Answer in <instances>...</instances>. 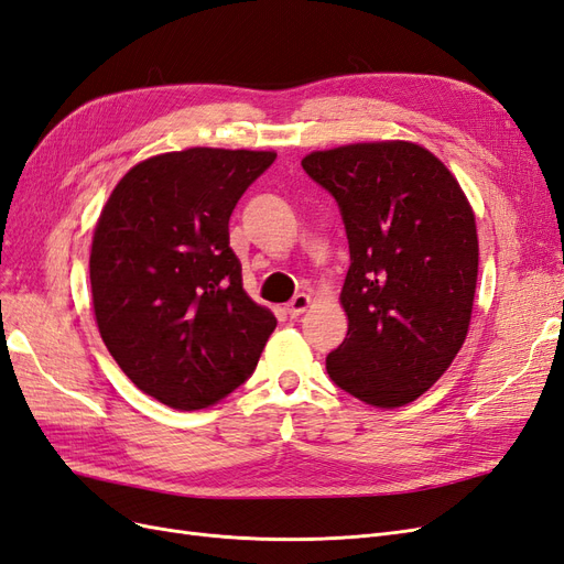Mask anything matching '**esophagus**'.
I'll use <instances>...</instances> for the list:
<instances>
[{
    "mask_svg": "<svg viewBox=\"0 0 564 564\" xmlns=\"http://www.w3.org/2000/svg\"><path fill=\"white\" fill-rule=\"evenodd\" d=\"M308 308H311V296L308 294H296L292 301H289L286 313H289V317H299Z\"/></svg>",
    "mask_w": 564,
    "mask_h": 564,
    "instance_id": "obj_1",
    "label": "esophagus"
}]
</instances>
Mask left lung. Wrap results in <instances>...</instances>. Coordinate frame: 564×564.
<instances>
[{"mask_svg": "<svg viewBox=\"0 0 564 564\" xmlns=\"http://www.w3.org/2000/svg\"><path fill=\"white\" fill-rule=\"evenodd\" d=\"M301 166L336 199L350 268L348 334L329 379L373 406H402L445 373L468 334L477 284L475 214L433 152L409 141L352 143Z\"/></svg>", "mask_w": 564, "mask_h": 564, "instance_id": "obj_1", "label": "left lung"}]
</instances>
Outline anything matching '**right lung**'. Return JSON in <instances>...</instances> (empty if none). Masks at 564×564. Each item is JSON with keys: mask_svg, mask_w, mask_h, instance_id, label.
Masks as SVG:
<instances>
[{"mask_svg": "<svg viewBox=\"0 0 564 564\" xmlns=\"http://www.w3.org/2000/svg\"><path fill=\"white\" fill-rule=\"evenodd\" d=\"M275 152L187 148L143 160L115 185L89 275L100 338L166 406L224 400L259 365L278 319L242 289L228 220Z\"/></svg>", "mask_w": 564, "mask_h": 564, "instance_id": "1", "label": "right lung"}]
</instances>
